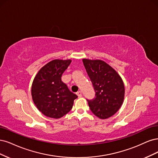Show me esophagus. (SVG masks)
<instances>
[{
    "instance_id": "1",
    "label": "esophagus",
    "mask_w": 158,
    "mask_h": 158,
    "mask_svg": "<svg viewBox=\"0 0 158 158\" xmlns=\"http://www.w3.org/2000/svg\"><path fill=\"white\" fill-rule=\"evenodd\" d=\"M76 94H77V95L78 96V97H81V96H82V93H81V91L80 90L76 93Z\"/></svg>"
}]
</instances>
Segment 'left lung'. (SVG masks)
<instances>
[{"label": "left lung", "instance_id": "left-lung-1", "mask_svg": "<svg viewBox=\"0 0 158 158\" xmlns=\"http://www.w3.org/2000/svg\"><path fill=\"white\" fill-rule=\"evenodd\" d=\"M95 90V97L87 100L91 111L100 119L114 115L123 102L125 86L121 77L110 65L100 60L83 59Z\"/></svg>", "mask_w": 158, "mask_h": 158}]
</instances>
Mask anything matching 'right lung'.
<instances>
[{"label":"right lung","mask_w":158,"mask_h":158,"mask_svg":"<svg viewBox=\"0 0 158 158\" xmlns=\"http://www.w3.org/2000/svg\"><path fill=\"white\" fill-rule=\"evenodd\" d=\"M71 62V60H54L44 65L34 78L31 86L33 102L48 118L58 119L67 114L77 98L61 79Z\"/></svg>","instance_id":"right-lung-1"}]
</instances>
